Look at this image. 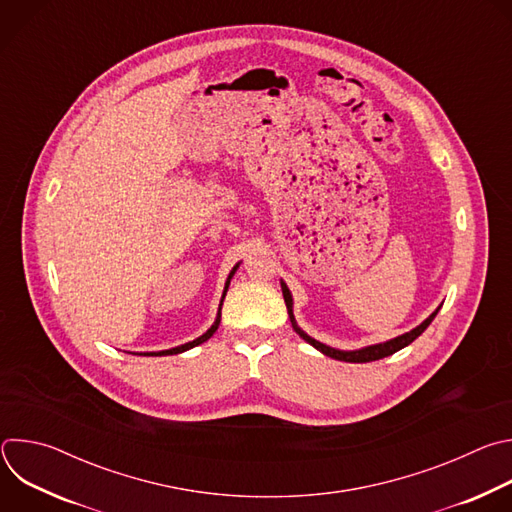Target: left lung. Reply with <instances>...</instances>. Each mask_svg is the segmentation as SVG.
I'll use <instances>...</instances> for the list:
<instances>
[{"mask_svg":"<svg viewBox=\"0 0 512 512\" xmlns=\"http://www.w3.org/2000/svg\"><path fill=\"white\" fill-rule=\"evenodd\" d=\"M281 291H283V300H285V306H287V314H289V320H291V326H294V330L306 340V342H310L314 348H318L320 352H324L326 356H330V358H336V360H346V362H371V360H379V358H385V356H389V354H395L397 350H401V348H405L407 344H411L429 324H431V320L435 318V314H437V308L423 324H419L417 328H413L411 332H407V334H403V336H397V338H393V340H389V342H383V344H375V346H367V348H362V350H352V352H342V350H336V348H330V346H326V344H322V342H318V340H314L312 336H308L304 330H300L298 328V324H296V318H294V310H291V294H289V289L285 287V283H281Z\"/></svg>","mask_w":512,"mask_h":512,"instance_id":"1","label":"left lung"}]
</instances>
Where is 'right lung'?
<instances>
[{
    "instance_id": "1",
    "label": "right lung",
    "mask_w": 512,
    "mask_h": 512,
    "mask_svg": "<svg viewBox=\"0 0 512 512\" xmlns=\"http://www.w3.org/2000/svg\"><path fill=\"white\" fill-rule=\"evenodd\" d=\"M237 269V267H235ZM235 269L231 271V275H229V281H231V277H233V273H235ZM229 281H227V285H225V294H223V300H225V296H227V287H229ZM223 300H221V306H223ZM218 324H221V308H218V316H216V322L210 326V330L206 332V334H202L200 338H196V340H192V342H188V344H182V346H176V348H170V350H162V352H148V356H164V354H178V352H184V350H188V348H194V346H198V344H202V342H206L214 332H216V328H218Z\"/></svg>"
}]
</instances>
